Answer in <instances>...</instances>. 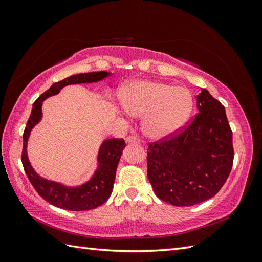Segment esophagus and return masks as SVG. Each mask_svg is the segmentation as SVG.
Instances as JSON below:
<instances>
[{"instance_id": "esophagus-1", "label": "esophagus", "mask_w": 262, "mask_h": 262, "mask_svg": "<svg viewBox=\"0 0 262 262\" xmlns=\"http://www.w3.org/2000/svg\"><path fill=\"white\" fill-rule=\"evenodd\" d=\"M126 143L127 144H140V140L136 136H128L126 138Z\"/></svg>"}]
</instances>
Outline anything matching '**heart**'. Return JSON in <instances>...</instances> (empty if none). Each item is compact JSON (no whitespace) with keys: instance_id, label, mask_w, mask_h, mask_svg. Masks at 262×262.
<instances>
[{"instance_id":"1","label":"heart","mask_w":262,"mask_h":262,"mask_svg":"<svg viewBox=\"0 0 262 262\" xmlns=\"http://www.w3.org/2000/svg\"><path fill=\"white\" fill-rule=\"evenodd\" d=\"M120 104L125 113L142 118V129L148 138L163 140L185 126L193 108L190 91L157 81H135L122 88Z\"/></svg>"}]
</instances>
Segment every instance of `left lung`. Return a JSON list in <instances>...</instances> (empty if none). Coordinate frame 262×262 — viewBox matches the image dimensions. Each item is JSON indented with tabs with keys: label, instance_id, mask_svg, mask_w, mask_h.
<instances>
[{
	"label": "left lung",
	"instance_id": "8db88e82",
	"mask_svg": "<svg viewBox=\"0 0 262 262\" xmlns=\"http://www.w3.org/2000/svg\"><path fill=\"white\" fill-rule=\"evenodd\" d=\"M197 109L181 134L148 146V180L155 194L173 206H192L214 197L232 170L234 152L225 108L202 89Z\"/></svg>",
	"mask_w": 262,
	"mask_h": 262
}]
</instances>
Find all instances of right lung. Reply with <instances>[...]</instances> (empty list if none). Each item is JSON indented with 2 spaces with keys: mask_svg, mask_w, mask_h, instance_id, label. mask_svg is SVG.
Instances as JSON below:
<instances>
[{
  "mask_svg": "<svg viewBox=\"0 0 262 262\" xmlns=\"http://www.w3.org/2000/svg\"><path fill=\"white\" fill-rule=\"evenodd\" d=\"M110 72H91L72 75L66 79L54 83L48 90L42 93L32 105L31 115L28 119L24 133V149H22V164L28 179L40 196L56 207L81 211L94 209L107 202L114 189L117 165L119 163L122 151L125 148L124 140L109 138L102 142L99 147L96 170L89 179L77 186H68L65 183L46 179L37 173L31 165L28 157V141L31 130L42 118V102L49 97L56 96L63 88L72 84H84V83H96L109 76Z\"/></svg>",
  "mask_w": 262,
  "mask_h": 262,
  "instance_id": "right-lung-1",
  "label": "right lung"
}]
</instances>
